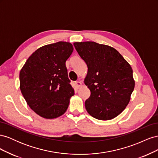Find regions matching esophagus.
I'll return each mask as SVG.
<instances>
[{"label": "esophagus", "mask_w": 158, "mask_h": 158, "mask_svg": "<svg viewBox=\"0 0 158 158\" xmlns=\"http://www.w3.org/2000/svg\"><path fill=\"white\" fill-rule=\"evenodd\" d=\"M75 84H76V86L77 87V88H80V87L82 85V82H80V81H77V82H75Z\"/></svg>", "instance_id": "34e87169"}]
</instances>
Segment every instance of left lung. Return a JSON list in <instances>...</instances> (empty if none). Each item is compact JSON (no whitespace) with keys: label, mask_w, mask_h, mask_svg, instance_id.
I'll return each mask as SVG.
<instances>
[{"label":"left lung","mask_w":158,"mask_h":158,"mask_svg":"<svg viewBox=\"0 0 158 158\" xmlns=\"http://www.w3.org/2000/svg\"><path fill=\"white\" fill-rule=\"evenodd\" d=\"M88 66L84 84L91 92L85 109L93 117L111 120L131 100L135 85L131 66L113 47L94 41L74 43Z\"/></svg>","instance_id":"obj_1"}]
</instances>
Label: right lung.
<instances>
[{
    "instance_id": "right-lung-1",
    "label": "right lung",
    "mask_w": 158,
    "mask_h": 158,
    "mask_svg": "<svg viewBox=\"0 0 158 158\" xmlns=\"http://www.w3.org/2000/svg\"><path fill=\"white\" fill-rule=\"evenodd\" d=\"M73 50V45L66 41L42 46L20 70L21 92L30 107L43 118L63 115L74 95L65 64Z\"/></svg>"
}]
</instances>
